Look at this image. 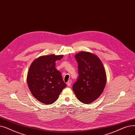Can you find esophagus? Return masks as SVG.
I'll return each mask as SVG.
<instances>
[{"label":"esophagus","instance_id":"1","mask_svg":"<svg viewBox=\"0 0 135 135\" xmlns=\"http://www.w3.org/2000/svg\"><path fill=\"white\" fill-rule=\"evenodd\" d=\"M71 83H72V80H68V81H67V85H68V86H71Z\"/></svg>","mask_w":135,"mask_h":135}]
</instances>
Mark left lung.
I'll return each instance as SVG.
<instances>
[{
	"label": "left lung",
	"mask_w": 135,
	"mask_h": 135,
	"mask_svg": "<svg viewBox=\"0 0 135 135\" xmlns=\"http://www.w3.org/2000/svg\"><path fill=\"white\" fill-rule=\"evenodd\" d=\"M78 62V79L73 90L78 100L84 104L95 101L103 93L107 82L103 64L95 55L81 51L75 55Z\"/></svg>",
	"instance_id": "left-lung-1"
}]
</instances>
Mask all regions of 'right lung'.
Segmentation results:
<instances>
[{
  "mask_svg": "<svg viewBox=\"0 0 135 135\" xmlns=\"http://www.w3.org/2000/svg\"><path fill=\"white\" fill-rule=\"evenodd\" d=\"M63 57L55 55L40 56L32 62L29 68L27 76L28 88L41 103L53 104L67 86L61 73L56 68V61Z\"/></svg>",
  "mask_w": 135,
  "mask_h": 135,
  "instance_id": "1",
  "label": "right lung"
}]
</instances>
